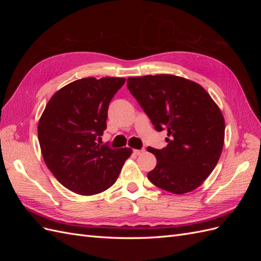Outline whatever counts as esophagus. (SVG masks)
I'll return each instance as SVG.
<instances>
[{
    "instance_id": "1",
    "label": "esophagus",
    "mask_w": 261,
    "mask_h": 261,
    "mask_svg": "<svg viewBox=\"0 0 261 261\" xmlns=\"http://www.w3.org/2000/svg\"><path fill=\"white\" fill-rule=\"evenodd\" d=\"M144 151H145L144 149H134V150H133V152L135 153V154H137V155H138V154H141Z\"/></svg>"
}]
</instances>
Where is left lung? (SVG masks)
<instances>
[{
    "label": "left lung",
    "mask_w": 261,
    "mask_h": 261,
    "mask_svg": "<svg viewBox=\"0 0 261 261\" xmlns=\"http://www.w3.org/2000/svg\"><path fill=\"white\" fill-rule=\"evenodd\" d=\"M127 88L155 130H168L167 147L147 148L156 158L149 180L178 195L199 187L224 144V118L215 101L200 85L174 75L129 77Z\"/></svg>",
    "instance_id": "1"
}]
</instances>
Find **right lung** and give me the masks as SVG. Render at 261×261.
I'll return each mask as SVG.
<instances>
[{
	"mask_svg": "<svg viewBox=\"0 0 261 261\" xmlns=\"http://www.w3.org/2000/svg\"><path fill=\"white\" fill-rule=\"evenodd\" d=\"M125 78H82L49 100L38 124L43 160L60 183L80 195L111 187L132 149L99 145L107 128L108 109Z\"/></svg>",
	"mask_w": 261,
	"mask_h": 261,
	"instance_id": "right-lung-1",
	"label": "right lung"
}]
</instances>
